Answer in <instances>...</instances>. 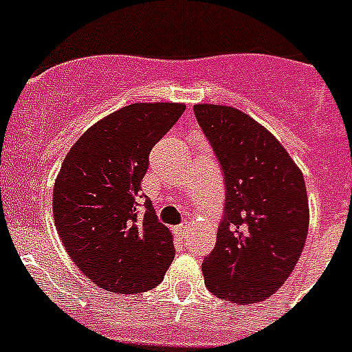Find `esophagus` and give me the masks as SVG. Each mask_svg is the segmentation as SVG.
Instances as JSON below:
<instances>
[{"label": "esophagus", "instance_id": "obj_1", "mask_svg": "<svg viewBox=\"0 0 352 352\" xmlns=\"http://www.w3.org/2000/svg\"><path fill=\"white\" fill-rule=\"evenodd\" d=\"M173 232H175V236H179V238H186V236L189 234V226H177V228L173 229Z\"/></svg>", "mask_w": 352, "mask_h": 352}]
</instances>
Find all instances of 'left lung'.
<instances>
[{
	"label": "left lung",
	"mask_w": 352,
	"mask_h": 352,
	"mask_svg": "<svg viewBox=\"0 0 352 352\" xmlns=\"http://www.w3.org/2000/svg\"><path fill=\"white\" fill-rule=\"evenodd\" d=\"M196 120L224 172L226 215L201 269L206 288L241 305L283 287L304 250L309 201L304 175L280 140L231 106L196 104Z\"/></svg>",
	"instance_id": "1"
}]
</instances>
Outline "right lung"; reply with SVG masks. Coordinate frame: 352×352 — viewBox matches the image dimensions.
<instances>
[{"label": "right lung", "mask_w": 352, "mask_h": 352, "mask_svg": "<svg viewBox=\"0 0 352 352\" xmlns=\"http://www.w3.org/2000/svg\"><path fill=\"white\" fill-rule=\"evenodd\" d=\"M180 102H137L91 124L62 161L55 179L54 221L71 261L113 294L157 287L175 257L173 236L149 199L137 215L149 153L177 123Z\"/></svg>", "instance_id": "1"}]
</instances>
